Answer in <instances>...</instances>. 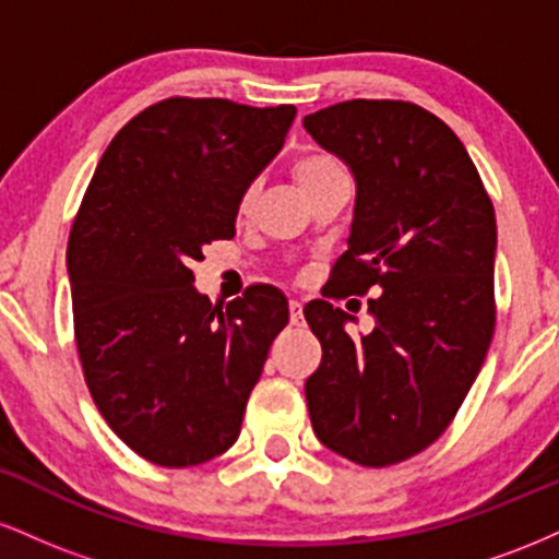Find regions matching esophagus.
<instances>
[{
    "label": "esophagus",
    "mask_w": 559,
    "mask_h": 559,
    "mask_svg": "<svg viewBox=\"0 0 559 559\" xmlns=\"http://www.w3.org/2000/svg\"><path fill=\"white\" fill-rule=\"evenodd\" d=\"M288 318H292V323H294V325H299V323H301V305H299L297 299L288 301Z\"/></svg>",
    "instance_id": "34e87169"
}]
</instances>
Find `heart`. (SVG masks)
<instances>
[{
	"label": "heart",
	"mask_w": 559,
	"mask_h": 559,
	"mask_svg": "<svg viewBox=\"0 0 559 559\" xmlns=\"http://www.w3.org/2000/svg\"><path fill=\"white\" fill-rule=\"evenodd\" d=\"M294 178H297L299 189L305 191L307 197L310 191H316L318 186L336 181V178H349V176H346V168L333 155H307L294 165ZM254 197H258V186H247L243 194L239 197V215H249V210H252L254 204Z\"/></svg>",
	"instance_id": "1"
}]
</instances>
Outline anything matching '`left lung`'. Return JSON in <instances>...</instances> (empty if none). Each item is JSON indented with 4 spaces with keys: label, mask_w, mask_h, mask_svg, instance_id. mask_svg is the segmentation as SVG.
Returning <instances> with one entry per match:
<instances>
[{
    "label": "left lung",
    "mask_w": 559,
    "mask_h": 559,
    "mask_svg": "<svg viewBox=\"0 0 559 559\" xmlns=\"http://www.w3.org/2000/svg\"><path fill=\"white\" fill-rule=\"evenodd\" d=\"M357 183L349 249L323 297L368 294L376 329L312 299L323 346L307 378L312 428L331 452L386 467L431 447L457 415L493 336L497 217L463 141L409 102L352 99L301 120Z\"/></svg>",
    "instance_id": "obj_1"
}]
</instances>
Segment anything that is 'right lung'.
Segmentation results:
<instances>
[{
  "instance_id": "add662e5",
  "label": "right lung",
  "mask_w": 559,
  "mask_h": 559,
  "mask_svg": "<svg viewBox=\"0 0 559 559\" xmlns=\"http://www.w3.org/2000/svg\"><path fill=\"white\" fill-rule=\"evenodd\" d=\"M294 115L170 96L128 120L96 165L68 241L75 344L102 418L150 463L189 467L234 447L288 323L275 286L213 307L191 265L204 243L234 239L239 197Z\"/></svg>"
}]
</instances>
